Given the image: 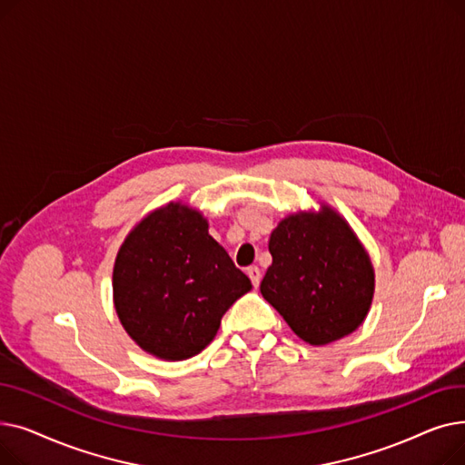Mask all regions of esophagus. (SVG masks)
Returning a JSON list of instances; mask_svg holds the SVG:
<instances>
[{"label":"esophagus","mask_w":465,"mask_h":465,"mask_svg":"<svg viewBox=\"0 0 465 465\" xmlns=\"http://www.w3.org/2000/svg\"><path fill=\"white\" fill-rule=\"evenodd\" d=\"M247 275L251 277V281H252V284H254V286H258V284H260V281H262V272H260V267H256V265L247 267Z\"/></svg>","instance_id":"esophagus-1"}]
</instances>
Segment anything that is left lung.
I'll use <instances>...</instances> for the list:
<instances>
[{"mask_svg":"<svg viewBox=\"0 0 465 465\" xmlns=\"http://www.w3.org/2000/svg\"><path fill=\"white\" fill-rule=\"evenodd\" d=\"M260 292L309 345H328L361 326L375 294L368 251L333 207L284 216Z\"/></svg>","mask_w":465,"mask_h":465,"instance_id":"1","label":"left lung"}]
</instances>
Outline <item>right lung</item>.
Listing matches in <instances>:
<instances>
[{"mask_svg": "<svg viewBox=\"0 0 465 465\" xmlns=\"http://www.w3.org/2000/svg\"><path fill=\"white\" fill-rule=\"evenodd\" d=\"M252 288L202 211L171 202L141 218L113 267L120 324L160 360H186L214 339L224 312Z\"/></svg>", "mask_w": 465, "mask_h": 465, "instance_id": "right-lung-1", "label": "right lung"}]
</instances>
